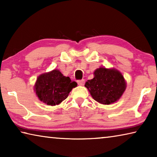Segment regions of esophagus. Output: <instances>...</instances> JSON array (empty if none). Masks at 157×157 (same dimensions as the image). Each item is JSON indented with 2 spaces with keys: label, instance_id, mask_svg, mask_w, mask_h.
<instances>
[{
  "label": "esophagus",
  "instance_id": "34e87169",
  "mask_svg": "<svg viewBox=\"0 0 157 157\" xmlns=\"http://www.w3.org/2000/svg\"><path fill=\"white\" fill-rule=\"evenodd\" d=\"M85 83V80L84 79H80V80H78V84L79 85V86H83Z\"/></svg>",
  "mask_w": 157,
  "mask_h": 157
}]
</instances>
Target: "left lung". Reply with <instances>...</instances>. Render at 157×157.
I'll list each match as a JSON object with an SVG mask.
<instances>
[{
  "instance_id": "left-lung-1",
  "label": "left lung",
  "mask_w": 157,
  "mask_h": 157,
  "mask_svg": "<svg viewBox=\"0 0 157 157\" xmlns=\"http://www.w3.org/2000/svg\"><path fill=\"white\" fill-rule=\"evenodd\" d=\"M84 86L95 100L103 105H110L123 95L126 82L118 71L101 67L95 71L94 78L87 80Z\"/></svg>"
}]
</instances>
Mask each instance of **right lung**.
I'll return each mask as SVG.
<instances>
[{"label":"right lung","instance_id":"right-lung-1","mask_svg":"<svg viewBox=\"0 0 157 157\" xmlns=\"http://www.w3.org/2000/svg\"><path fill=\"white\" fill-rule=\"evenodd\" d=\"M77 82L63 76L58 70L42 74L36 79L34 91L39 99L48 105H59L68 97Z\"/></svg>","mask_w":157,"mask_h":157}]
</instances>
